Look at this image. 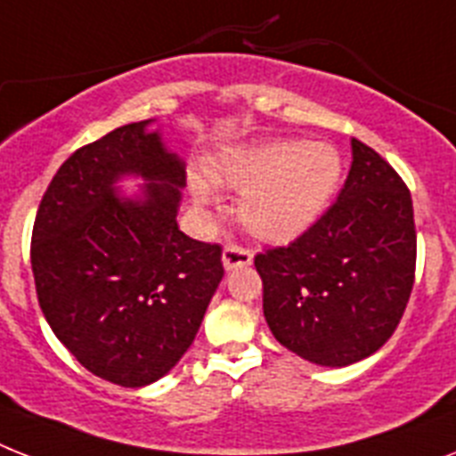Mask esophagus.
Instances as JSON below:
<instances>
[{"label":"esophagus","instance_id":"esophagus-1","mask_svg":"<svg viewBox=\"0 0 456 456\" xmlns=\"http://www.w3.org/2000/svg\"><path fill=\"white\" fill-rule=\"evenodd\" d=\"M254 261V254L249 249H242L237 244H228L221 254V263H224L225 270H235V268H247Z\"/></svg>","mask_w":456,"mask_h":456}]
</instances>
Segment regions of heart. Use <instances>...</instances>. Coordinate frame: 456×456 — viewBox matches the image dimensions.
Instances as JSON below:
<instances>
[{"mask_svg":"<svg viewBox=\"0 0 456 456\" xmlns=\"http://www.w3.org/2000/svg\"><path fill=\"white\" fill-rule=\"evenodd\" d=\"M204 176L191 179V198L200 209L216 205L214 186L240 191L237 219L251 237L287 244L310 231L329 209L342 176L338 149L323 142L303 144L274 139L221 153Z\"/></svg>","mask_w":456,"mask_h":456,"instance_id":"obj_1","label":"heart"}]
</instances>
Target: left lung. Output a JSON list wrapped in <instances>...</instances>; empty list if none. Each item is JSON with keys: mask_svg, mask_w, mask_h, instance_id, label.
I'll return each instance as SVG.
<instances>
[{"mask_svg": "<svg viewBox=\"0 0 456 456\" xmlns=\"http://www.w3.org/2000/svg\"><path fill=\"white\" fill-rule=\"evenodd\" d=\"M415 254L410 191L385 158L352 139L336 205L296 242L256 256L273 336L326 368L375 354L403 317Z\"/></svg>", "mask_w": 456, "mask_h": 456, "instance_id": "obj_1", "label": "left lung"}]
</instances>
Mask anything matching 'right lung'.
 Masks as SVG:
<instances>
[{
    "instance_id": "obj_1",
    "label": "right lung",
    "mask_w": 456,
    "mask_h": 456,
    "mask_svg": "<svg viewBox=\"0 0 456 456\" xmlns=\"http://www.w3.org/2000/svg\"><path fill=\"white\" fill-rule=\"evenodd\" d=\"M139 178L134 191L119 182ZM186 165L156 120L116 127L55 172L32 231V273L55 338L93 375L146 387L193 345L224 277L219 244L176 214Z\"/></svg>"
}]
</instances>
